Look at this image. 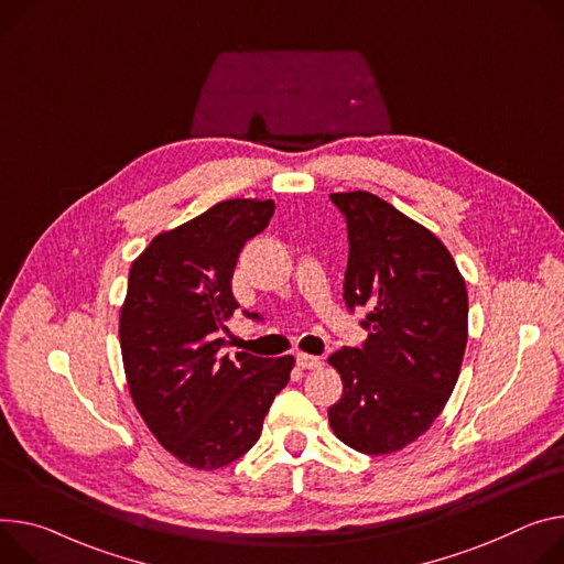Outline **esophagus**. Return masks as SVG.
<instances>
[{"mask_svg": "<svg viewBox=\"0 0 564 564\" xmlns=\"http://www.w3.org/2000/svg\"><path fill=\"white\" fill-rule=\"evenodd\" d=\"M296 365L301 369H319L322 367V357L308 355V352H296Z\"/></svg>", "mask_w": 564, "mask_h": 564, "instance_id": "obj_1", "label": "esophagus"}]
</instances>
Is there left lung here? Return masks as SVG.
Instances as JSON below:
<instances>
[{
	"label": "left lung",
	"mask_w": 564,
	"mask_h": 564,
	"mask_svg": "<svg viewBox=\"0 0 564 564\" xmlns=\"http://www.w3.org/2000/svg\"><path fill=\"white\" fill-rule=\"evenodd\" d=\"M346 218L344 301L367 305L362 348L328 365L341 398L328 409L335 436L362 454H391L423 436L458 380L468 341V292L445 245L367 191L330 193Z\"/></svg>",
	"instance_id": "obj_1"
}]
</instances>
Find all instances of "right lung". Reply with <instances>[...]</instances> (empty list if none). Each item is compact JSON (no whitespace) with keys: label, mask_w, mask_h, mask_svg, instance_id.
<instances>
[{"label":"right lung","mask_w":564,"mask_h":564,"mask_svg":"<svg viewBox=\"0 0 564 564\" xmlns=\"http://www.w3.org/2000/svg\"><path fill=\"white\" fill-rule=\"evenodd\" d=\"M272 214V199L218 202L152 238L130 268L119 319L128 389L148 430L197 470L229 466L259 441L294 367L292 355L220 352L238 308L231 279L240 249Z\"/></svg>","instance_id":"1"}]
</instances>
